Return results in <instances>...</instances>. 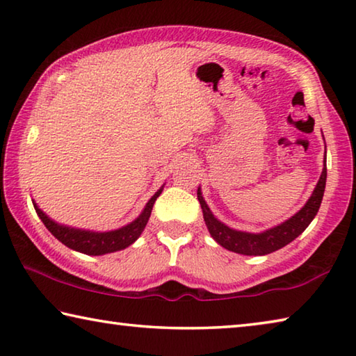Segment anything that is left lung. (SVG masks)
<instances>
[{
  "label": "left lung",
  "mask_w": 356,
  "mask_h": 356,
  "mask_svg": "<svg viewBox=\"0 0 356 356\" xmlns=\"http://www.w3.org/2000/svg\"><path fill=\"white\" fill-rule=\"evenodd\" d=\"M325 184H327V160L323 161L321 179H318L314 191H312L311 197L306 201L305 206L293 216H291V218L282 221L281 225L265 229V231L256 234L237 231V229L229 227L225 222H221L216 218L212 213V210L209 209L207 202L204 201L201 186L197 188V201L201 204L204 221H206L210 236L213 237L216 243L229 251L238 252V254L265 256L291 243L292 240L297 238L309 226V222L314 220L318 209H321Z\"/></svg>",
  "instance_id": "1"
}]
</instances>
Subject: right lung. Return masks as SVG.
<instances>
[{"label":"right lung","instance_id":"add662e5","mask_svg":"<svg viewBox=\"0 0 356 356\" xmlns=\"http://www.w3.org/2000/svg\"><path fill=\"white\" fill-rule=\"evenodd\" d=\"M163 186H161L160 190H156L155 195L150 197L146 204V207L143 209V212L140 213L138 218L129 222V225H125L119 229H114V231H106V232L86 231V229H78V227L61 225V222H56L55 220H51L44 210L39 209V206L34 201H33V206L48 231H50L53 236L59 240V242L67 246V248L83 252V254H88V256H102V254H108V252L120 251L136 242L138 237L141 236V232L147 225L154 204L156 201V197L161 195V191H163Z\"/></svg>","mask_w":356,"mask_h":356}]
</instances>
